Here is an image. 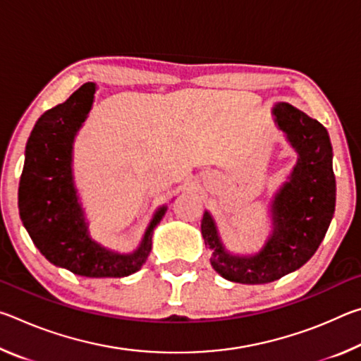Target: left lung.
<instances>
[{"instance_id":"8db88e82","label":"left lung","mask_w":361,"mask_h":361,"mask_svg":"<svg viewBox=\"0 0 361 361\" xmlns=\"http://www.w3.org/2000/svg\"><path fill=\"white\" fill-rule=\"evenodd\" d=\"M272 116L298 152V161L271 200L272 231L264 245L258 253L234 255L226 250L209 210L200 224L205 247L212 252V267L229 282L262 285L304 266L334 215L336 178L328 130L286 102L276 103Z\"/></svg>"}]
</instances>
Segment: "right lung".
<instances>
[{
	"label": "right lung",
	"mask_w": 361,
	"mask_h": 361,
	"mask_svg": "<svg viewBox=\"0 0 361 361\" xmlns=\"http://www.w3.org/2000/svg\"><path fill=\"white\" fill-rule=\"evenodd\" d=\"M95 90L94 82L81 85L65 103L36 121L25 148L19 212L36 248L54 266L82 277H127L148 259L152 232L167 207L156 210L132 253L114 252L90 237L73 176V145L92 109Z\"/></svg>",
	"instance_id": "1"
}]
</instances>
